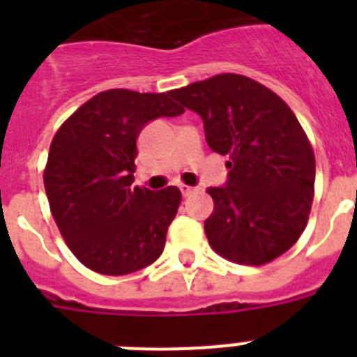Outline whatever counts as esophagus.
I'll return each instance as SVG.
<instances>
[{"label":"esophagus","mask_w":357,"mask_h":357,"mask_svg":"<svg viewBox=\"0 0 357 357\" xmlns=\"http://www.w3.org/2000/svg\"><path fill=\"white\" fill-rule=\"evenodd\" d=\"M181 191L184 197H189V195L197 191V188H193V185H188V184H181Z\"/></svg>","instance_id":"1"}]
</instances>
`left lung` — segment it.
<instances>
[{
    "label": "left lung",
    "mask_w": 357,
    "mask_h": 357,
    "mask_svg": "<svg viewBox=\"0 0 357 357\" xmlns=\"http://www.w3.org/2000/svg\"><path fill=\"white\" fill-rule=\"evenodd\" d=\"M169 96L200 114L211 150L229 155L227 185L207 189L211 248L238 264L272 263L301 238L313 206L317 164L302 125L282 98L236 73Z\"/></svg>",
    "instance_id": "left-lung-1"
}]
</instances>
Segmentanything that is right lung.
<instances>
[{
    "label": "right lung",
    "instance_id": "obj_1",
    "mask_svg": "<svg viewBox=\"0 0 357 357\" xmlns=\"http://www.w3.org/2000/svg\"><path fill=\"white\" fill-rule=\"evenodd\" d=\"M169 93L109 89L78 107L53 135L44 168L50 211L73 255L103 275H127L162 254L182 193L132 188L139 132L178 116Z\"/></svg>",
    "mask_w": 357,
    "mask_h": 357
}]
</instances>
